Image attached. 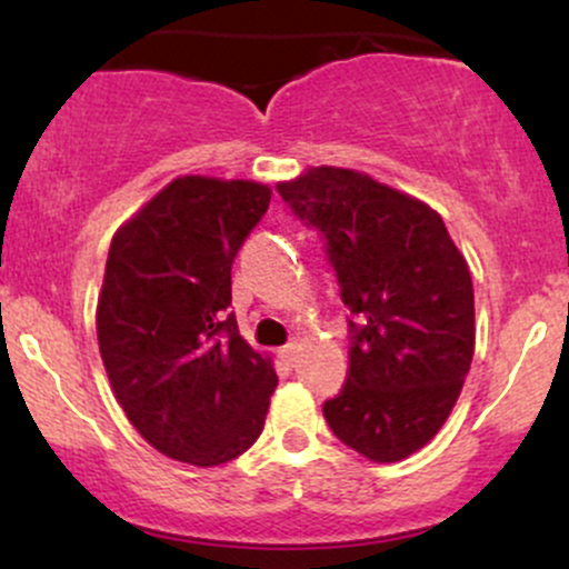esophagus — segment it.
Instances as JSON below:
<instances>
[{"instance_id": "esophagus-1", "label": "esophagus", "mask_w": 569, "mask_h": 569, "mask_svg": "<svg viewBox=\"0 0 569 569\" xmlns=\"http://www.w3.org/2000/svg\"><path fill=\"white\" fill-rule=\"evenodd\" d=\"M278 356H280V361L286 363V367H293V363H297V356H299V345L289 342L286 348H280Z\"/></svg>"}]
</instances>
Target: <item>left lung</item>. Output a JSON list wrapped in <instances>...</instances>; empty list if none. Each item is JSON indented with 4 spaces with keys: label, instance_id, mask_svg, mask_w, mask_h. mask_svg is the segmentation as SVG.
I'll return each instance as SVG.
<instances>
[{
    "label": "left lung",
    "instance_id": "left-lung-1",
    "mask_svg": "<svg viewBox=\"0 0 569 569\" xmlns=\"http://www.w3.org/2000/svg\"><path fill=\"white\" fill-rule=\"evenodd\" d=\"M278 192L323 234L352 316L348 380L326 422L369 460H403L439 433L471 369L466 257L433 208L367 173L312 168Z\"/></svg>",
    "mask_w": 569,
    "mask_h": 569
}]
</instances>
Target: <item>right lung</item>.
Here are the masks:
<instances>
[{
    "label": "right lung",
    "instance_id": "right-lung-1",
    "mask_svg": "<svg viewBox=\"0 0 569 569\" xmlns=\"http://www.w3.org/2000/svg\"><path fill=\"white\" fill-rule=\"evenodd\" d=\"M270 187L181 176L117 230L96 331L133 428L162 455L221 466L264 428L278 375L240 337L232 262Z\"/></svg>",
    "mask_w": 569,
    "mask_h": 569
}]
</instances>
